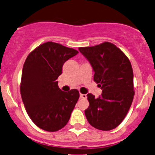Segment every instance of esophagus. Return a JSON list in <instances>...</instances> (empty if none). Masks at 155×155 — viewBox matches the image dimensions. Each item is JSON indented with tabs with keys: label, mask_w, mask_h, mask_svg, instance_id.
Listing matches in <instances>:
<instances>
[{
	"label": "esophagus",
	"mask_w": 155,
	"mask_h": 155,
	"mask_svg": "<svg viewBox=\"0 0 155 155\" xmlns=\"http://www.w3.org/2000/svg\"><path fill=\"white\" fill-rule=\"evenodd\" d=\"M79 95H80V97L81 98H83V99H85L87 97V95L85 94H82V93H80V94H79Z\"/></svg>",
	"instance_id": "obj_1"
}]
</instances>
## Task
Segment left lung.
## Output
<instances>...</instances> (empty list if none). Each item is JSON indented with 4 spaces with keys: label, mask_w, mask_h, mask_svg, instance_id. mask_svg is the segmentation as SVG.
<instances>
[{
    "label": "left lung",
    "mask_w": 155,
    "mask_h": 155,
    "mask_svg": "<svg viewBox=\"0 0 155 155\" xmlns=\"http://www.w3.org/2000/svg\"><path fill=\"white\" fill-rule=\"evenodd\" d=\"M79 50L92 66L94 81L102 89L97 98L91 93L87 94V120L99 130H114L124 120L133 103L135 91L131 63L119 48L108 41Z\"/></svg>",
    "instance_id": "8db88e82"
}]
</instances>
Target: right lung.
<instances>
[{"instance_id": "1", "label": "right lung", "mask_w": 155, "mask_h": 155, "mask_svg": "<svg viewBox=\"0 0 155 155\" xmlns=\"http://www.w3.org/2000/svg\"><path fill=\"white\" fill-rule=\"evenodd\" d=\"M78 53L75 49L48 41L38 46L25 59L21 97L30 119L41 130L58 131L70 120L79 92L77 89L63 91L57 79L62 73L64 63Z\"/></svg>"}]
</instances>
